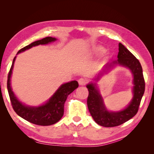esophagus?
<instances>
[{
  "label": "esophagus",
  "instance_id": "obj_1",
  "mask_svg": "<svg viewBox=\"0 0 154 154\" xmlns=\"http://www.w3.org/2000/svg\"><path fill=\"white\" fill-rule=\"evenodd\" d=\"M78 82H79V84L81 85H85L88 82V80L85 79V78H80V79L78 80Z\"/></svg>",
  "mask_w": 154,
  "mask_h": 154
}]
</instances>
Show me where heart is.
Masks as SVG:
<instances>
[{"mask_svg":"<svg viewBox=\"0 0 154 154\" xmlns=\"http://www.w3.org/2000/svg\"><path fill=\"white\" fill-rule=\"evenodd\" d=\"M98 51H100V52H103L104 51H105V49H104L103 48H101V47H100V48H98Z\"/></svg>","mask_w":154,"mask_h":154,"instance_id":"1","label":"heart"}]
</instances>
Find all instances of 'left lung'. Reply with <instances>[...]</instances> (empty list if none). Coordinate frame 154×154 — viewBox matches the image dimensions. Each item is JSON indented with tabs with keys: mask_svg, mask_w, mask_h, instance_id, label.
<instances>
[{
	"mask_svg": "<svg viewBox=\"0 0 154 154\" xmlns=\"http://www.w3.org/2000/svg\"><path fill=\"white\" fill-rule=\"evenodd\" d=\"M118 60L113 64H119L128 67L134 75V97L127 107L119 112H109L103 104V98L93 83L87 85L89 92L87 104L91 116L96 123L104 127L118 126L133 118L137 113L145 92V83L140 63L126 47L119 43Z\"/></svg>",
	"mask_w": 154,
	"mask_h": 154,
	"instance_id": "8db88e82",
	"label": "left lung"
}]
</instances>
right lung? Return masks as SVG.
Here are the masks:
<instances>
[{
	"label": "right lung",
	"instance_id": "add662e5",
	"mask_svg": "<svg viewBox=\"0 0 154 154\" xmlns=\"http://www.w3.org/2000/svg\"><path fill=\"white\" fill-rule=\"evenodd\" d=\"M56 40L55 38L48 36L41 40L36 41L30 43V45L22 48L18 51L17 54L30 49L33 46L48 44ZM15 58L16 57L14 58L7 77V90L14 110L21 118L34 124L38 126H50L56 124L63 116L64 103L66 102L68 96L79 86L78 82L77 81H72L71 82L62 85L45 105L38 107H30V106H25L15 97L11 90V83H10V79H11Z\"/></svg>",
	"mask_w": 154,
	"mask_h": 154
}]
</instances>
